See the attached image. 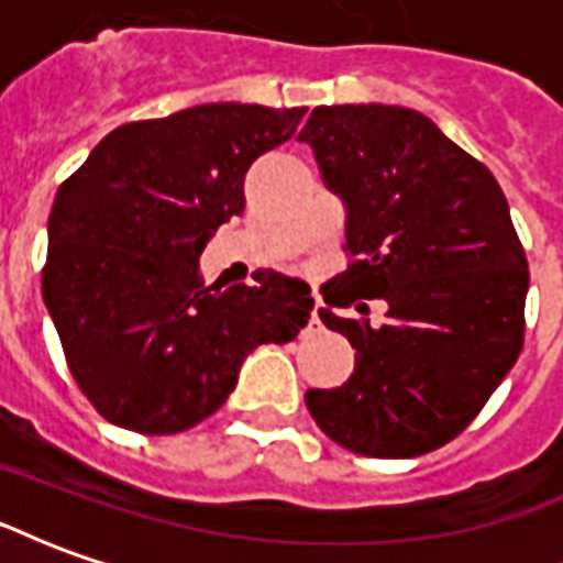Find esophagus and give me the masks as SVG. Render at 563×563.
Wrapping results in <instances>:
<instances>
[{
	"label": "esophagus",
	"instance_id": "1",
	"mask_svg": "<svg viewBox=\"0 0 563 563\" xmlns=\"http://www.w3.org/2000/svg\"><path fill=\"white\" fill-rule=\"evenodd\" d=\"M310 322H313V325H319V313H317V307H313V313H310Z\"/></svg>",
	"mask_w": 563,
	"mask_h": 563
}]
</instances>
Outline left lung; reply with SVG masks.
Masks as SVG:
<instances>
[{"mask_svg":"<svg viewBox=\"0 0 563 563\" xmlns=\"http://www.w3.org/2000/svg\"><path fill=\"white\" fill-rule=\"evenodd\" d=\"M298 141L346 205L350 265L319 319L355 350L338 389H310L325 434L367 459H413L467 428L525 343L528 258L495 174L419 111L322 104ZM390 305L379 330L343 318Z\"/></svg>","mask_w":563,"mask_h":563,"instance_id":"8db88e82","label":"left lung"}]
</instances>
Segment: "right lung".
<instances>
[{"label":"right lung","mask_w":563,"mask_h":563,"mask_svg":"<svg viewBox=\"0 0 563 563\" xmlns=\"http://www.w3.org/2000/svg\"><path fill=\"white\" fill-rule=\"evenodd\" d=\"M305 111L220 102L126 123L63 180L42 292L102 419L180 434L225 404L246 353L307 325L305 280L268 271L220 289L198 271L205 241L244 213L250 165L292 139Z\"/></svg>","instance_id":"obj_1"}]
</instances>
